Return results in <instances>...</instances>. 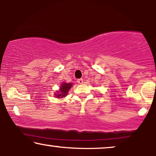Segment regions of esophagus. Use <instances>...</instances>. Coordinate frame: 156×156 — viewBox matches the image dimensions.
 <instances>
[{
	"instance_id": "1",
	"label": "esophagus",
	"mask_w": 156,
	"mask_h": 156,
	"mask_svg": "<svg viewBox=\"0 0 156 156\" xmlns=\"http://www.w3.org/2000/svg\"><path fill=\"white\" fill-rule=\"evenodd\" d=\"M76 82L78 83V84H82L83 83V79H78L77 80H76Z\"/></svg>"
}]
</instances>
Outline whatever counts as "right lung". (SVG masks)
Here are the masks:
<instances>
[{
    "mask_svg": "<svg viewBox=\"0 0 156 156\" xmlns=\"http://www.w3.org/2000/svg\"><path fill=\"white\" fill-rule=\"evenodd\" d=\"M72 86V84L71 83H64V84H62L60 91H59V92L57 93L58 94H56L57 97L62 98V97H65V96L67 94L68 91H69V89L70 88H71Z\"/></svg>",
    "mask_w": 156,
    "mask_h": 156,
    "instance_id": "obj_1",
    "label": "right lung"
}]
</instances>
